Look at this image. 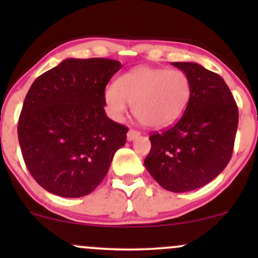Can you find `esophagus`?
I'll use <instances>...</instances> for the list:
<instances>
[{
	"label": "esophagus",
	"instance_id": "obj_1",
	"mask_svg": "<svg viewBox=\"0 0 258 258\" xmlns=\"http://www.w3.org/2000/svg\"><path fill=\"white\" fill-rule=\"evenodd\" d=\"M139 136H141V133L138 131H136V130H130V131L127 132V141H135V139L138 138Z\"/></svg>",
	"mask_w": 258,
	"mask_h": 258
}]
</instances>
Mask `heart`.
Returning <instances> with one entry per match:
<instances>
[{"label":"heart","mask_w":258,"mask_h":258,"mask_svg":"<svg viewBox=\"0 0 258 258\" xmlns=\"http://www.w3.org/2000/svg\"><path fill=\"white\" fill-rule=\"evenodd\" d=\"M191 86L182 70L138 67L123 74L116 84L106 86L105 110L115 121H122L128 104L144 126L162 128L174 122L190 99Z\"/></svg>","instance_id":"heart-1"}]
</instances>
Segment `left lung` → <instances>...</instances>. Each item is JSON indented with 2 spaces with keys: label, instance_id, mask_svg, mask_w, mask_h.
<instances>
[{
  "label": "left lung",
  "instance_id": "obj_1",
  "mask_svg": "<svg viewBox=\"0 0 258 258\" xmlns=\"http://www.w3.org/2000/svg\"><path fill=\"white\" fill-rule=\"evenodd\" d=\"M186 74L190 99L178 122L153 133L144 160L148 172L173 193L200 188L220 174L232 158L239 112L224 80L198 63H172Z\"/></svg>",
  "mask_w": 258,
  "mask_h": 258
}]
</instances>
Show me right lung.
Returning a JSON list of instances; mask_svg holds the SVG:
<instances>
[{"label": "right lung", "instance_id": "right-lung-1", "mask_svg": "<svg viewBox=\"0 0 258 258\" xmlns=\"http://www.w3.org/2000/svg\"><path fill=\"white\" fill-rule=\"evenodd\" d=\"M105 58L64 59L26 94L18 138L29 172L49 193L80 198L108 173L128 128L104 110L105 86L121 69Z\"/></svg>", "mask_w": 258, "mask_h": 258}]
</instances>
